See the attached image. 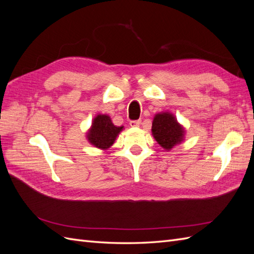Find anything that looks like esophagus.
Returning <instances> with one entry per match:
<instances>
[{
  "label": "esophagus",
  "mask_w": 254,
  "mask_h": 254,
  "mask_svg": "<svg viewBox=\"0 0 254 254\" xmlns=\"http://www.w3.org/2000/svg\"><path fill=\"white\" fill-rule=\"evenodd\" d=\"M129 125L131 127H139L141 125V121L137 120V121H131L129 123Z\"/></svg>",
  "instance_id": "1"
}]
</instances>
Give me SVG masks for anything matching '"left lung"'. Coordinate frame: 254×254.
I'll return each mask as SVG.
<instances>
[{
    "label": "left lung",
    "instance_id": "8db88e82",
    "mask_svg": "<svg viewBox=\"0 0 254 254\" xmlns=\"http://www.w3.org/2000/svg\"><path fill=\"white\" fill-rule=\"evenodd\" d=\"M151 132L158 144L167 151L181 144L186 137V128L168 111L157 113L153 117Z\"/></svg>",
    "mask_w": 254,
    "mask_h": 254
}]
</instances>
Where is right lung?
<instances>
[{"mask_svg":"<svg viewBox=\"0 0 254 254\" xmlns=\"http://www.w3.org/2000/svg\"><path fill=\"white\" fill-rule=\"evenodd\" d=\"M124 126H115L107 114H97L87 131V140L94 147L102 150L110 148Z\"/></svg>","mask_w":254,"mask_h":254,"instance_id":"add662e5","label":"right lung"}]
</instances>
